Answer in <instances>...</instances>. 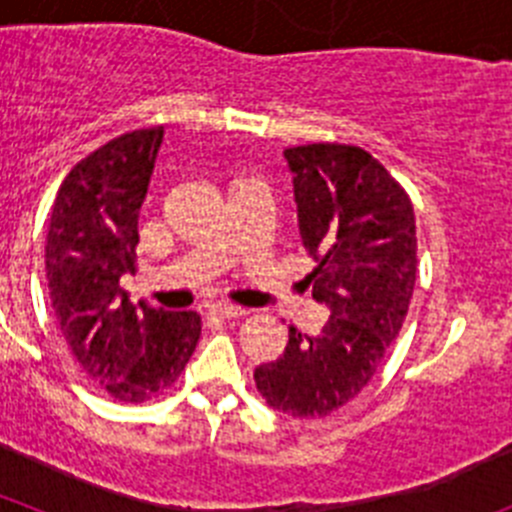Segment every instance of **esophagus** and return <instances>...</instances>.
<instances>
[{
    "instance_id": "obj_1",
    "label": "esophagus",
    "mask_w": 512,
    "mask_h": 512,
    "mask_svg": "<svg viewBox=\"0 0 512 512\" xmlns=\"http://www.w3.org/2000/svg\"><path fill=\"white\" fill-rule=\"evenodd\" d=\"M207 315H210V318H238V315H243V307L217 302V305L207 307Z\"/></svg>"
}]
</instances>
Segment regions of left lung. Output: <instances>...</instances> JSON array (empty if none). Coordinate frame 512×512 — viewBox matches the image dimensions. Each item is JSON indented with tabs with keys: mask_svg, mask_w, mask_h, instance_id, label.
<instances>
[{
	"mask_svg": "<svg viewBox=\"0 0 512 512\" xmlns=\"http://www.w3.org/2000/svg\"><path fill=\"white\" fill-rule=\"evenodd\" d=\"M302 246L318 266L312 297L330 310L318 336L289 325L277 361L256 366L266 405L325 418L364 390L400 333L415 287V212L405 189L356 146L310 143L284 151Z\"/></svg>",
	"mask_w": 512,
	"mask_h": 512,
	"instance_id": "1",
	"label": "left lung"
}]
</instances>
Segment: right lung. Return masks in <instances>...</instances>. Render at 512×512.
<instances>
[{
	"mask_svg": "<svg viewBox=\"0 0 512 512\" xmlns=\"http://www.w3.org/2000/svg\"><path fill=\"white\" fill-rule=\"evenodd\" d=\"M164 128L112 138L69 171L53 202L45 277L63 341L92 382L120 402H143L184 372L200 341L194 310L133 305L138 212Z\"/></svg>",
	"mask_w": 512,
	"mask_h": 512,
	"instance_id": "obj_1",
	"label": "right lung"
}]
</instances>
